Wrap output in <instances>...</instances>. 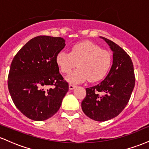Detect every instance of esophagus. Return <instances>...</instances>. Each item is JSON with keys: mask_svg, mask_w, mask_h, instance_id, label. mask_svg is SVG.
Returning <instances> with one entry per match:
<instances>
[{"mask_svg": "<svg viewBox=\"0 0 149 149\" xmlns=\"http://www.w3.org/2000/svg\"><path fill=\"white\" fill-rule=\"evenodd\" d=\"M69 90H73V89H74L75 88H76V85H72V84H69Z\"/></svg>", "mask_w": 149, "mask_h": 149, "instance_id": "esophagus-1", "label": "esophagus"}]
</instances>
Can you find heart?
Here are the masks:
<instances>
[{
	"label": "heart",
	"instance_id": "obj_1",
	"mask_svg": "<svg viewBox=\"0 0 149 149\" xmlns=\"http://www.w3.org/2000/svg\"><path fill=\"white\" fill-rule=\"evenodd\" d=\"M56 63L63 73H69L78 64V69L66 77L69 83H80L88 79L97 82L103 79L110 70L112 55L95 42L85 40L73 45L69 53H58Z\"/></svg>",
	"mask_w": 149,
	"mask_h": 149
}]
</instances>
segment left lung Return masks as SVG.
I'll use <instances>...</instances> for the list:
<instances>
[{
  "label": "left lung",
  "mask_w": 149,
  "mask_h": 149,
  "mask_svg": "<svg viewBox=\"0 0 149 149\" xmlns=\"http://www.w3.org/2000/svg\"><path fill=\"white\" fill-rule=\"evenodd\" d=\"M113 51L110 71L100 84L86 88L82 110L96 121H106L118 116L127 106L135 84L134 66L129 54L115 42L100 36Z\"/></svg>",
  "instance_id": "left-lung-1"
}]
</instances>
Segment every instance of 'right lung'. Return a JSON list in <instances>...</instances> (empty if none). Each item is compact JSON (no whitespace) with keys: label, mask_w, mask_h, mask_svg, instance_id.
I'll list each match as a JSON object with an SVG mask.
<instances>
[{"label":"right lung","mask_w":149,"mask_h":149,"mask_svg":"<svg viewBox=\"0 0 149 149\" xmlns=\"http://www.w3.org/2000/svg\"><path fill=\"white\" fill-rule=\"evenodd\" d=\"M65 45L61 37L39 36L26 42L13 58L8 90L15 105L29 118L42 121L52 117L69 91V84L56 63Z\"/></svg>","instance_id":"obj_1"}]
</instances>
